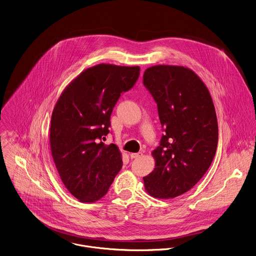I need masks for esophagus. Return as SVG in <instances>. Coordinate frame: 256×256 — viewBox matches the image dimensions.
<instances>
[{
    "mask_svg": "<svg viewBox=\"0 0 256 256\" xmlns=\"http://www.w3.org/2000/svg\"><path fill=\"white\" fill-rule=\"evenodd\" d=\"M142 156V152H138V154H130V158L132 159H138Z\"/></svg>",
    "mask_w": 256,
    "mask_h": 256,
    "instance_id": "1",
    "label": "esophagus"
}]
</instances>
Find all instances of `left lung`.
Listing matches in <instances>:
<instances>
[{"mask_svg":"<svg viewBox=\"0 0 256 256\" xmlns=\"http://www.w3.org/2000/svg\"><path fill=\"white\" fill-rule=\"evenodd\" d=\"M144 85L157 104L164 134L152 152L155 168L144 177L146 192L169 199L192 189L212 164L218 146V120L203 81L183 66L156 65Z\"/></svg>","mask_w":256,"mask_h":256,"instance_id":"1","label":"left lung"}]
</instances>
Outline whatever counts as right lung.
<instances>
[{
	"label": "right lung",
	"mask_w": 256,
	"mask_h": 256,
	"mask_svg": "<svg viewBox=\"0 0 256 256\" xmlns=\"http://www.w3.org/2000/svg\"><path fill=\"white\" fill-rule=\"evenodd\" d=\"M138 66L98 64L83 71L62 92L52 116V157L67 190L80 202L104 196L122 166V154L102 138L120 95L138 79Z\"/></svg>",
	"instance_id": "1"
}]
</instances>
